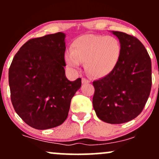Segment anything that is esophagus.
Returning a JSON list of instances; mask_svg holds the SVG:
<instances>
[{
  "label": "esophagus",
  "instance_id": "obj_1",
  "mask_svg": "<svg viewBox=\"0 0 159 159\" xmlns=\"http://www.w3.org/2000/svg\"><path fill=\"white\" fill-rule=\"evenodd\" d=\"M82 83L83 84H88V83H90V81H89V80H87V79H86V78H82Z\"/></svg>",
  "mask_w": 159,
  "mask_h": 159
}]
</instances>
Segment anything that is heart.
<instances>
[{
    "label": "heart",
    "instance_id": "obj_1",
    "mask_svg": "<svg viewBox=\"0 0 159 159\" xmlns=\"http://www.w3.org/2000/svg\"><path fill=\"white\" fill-rule=\"evenodd\" d=\"M121 54V44L114 36L85 34L74 40L72 50L66 53L65 61L72 69H78L81 63L85 62L87 73L102 78L114 70Z\"/></svg>",
    "mask_w": 159,
    "mask_h": 159
}]
</instances>
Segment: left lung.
<instances>
[{"mask_svg":"<svg viewBox=\"0 0 159 159\" xmlns=\"http://www.w3.org/2000/svg\"><path fill=\"white\" fill-rule=\"evenodd\" d=\"M111 32L121 44V57L110 75L93 83V105L100 120L120 124L134 119L143 111L152 86V63L144 45L136 37Z\"/></svg>","mask_w":159,"mask_h":159,"instance_id":"1","label":"left lung"}]
</instances>
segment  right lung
<instances>
[{
  "instance_id": "obj_1",
  "label": "right lung",
  "mask_w": 159,
  "mask_h": 159,
  "mask_svg": "<svg viewBox=\"0 0 159 159\" xmlns=\"http://www.w3.org/2000/svg\"><path fill=\"white\" fill-rule=\"evenodd\" d=\"M66 34H48L25 43L9 69L11 101L27 125L44 130L61 125L81 79L66 77Z\"/></svg>"
}]
</instances>
